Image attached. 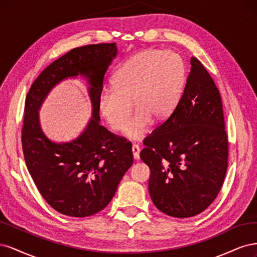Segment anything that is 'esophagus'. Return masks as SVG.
Returning a JSON list of instances; mask_svg holds the SVG:
<instances>
[{
    "mask_svg": "<svg viewBox=\"0 0 257 257\" xmlns=\"http://www.w3.org/2000/svg\"><path fill=\"white\" fill-rule=\"evenodd\" d=\"M132 154H134V158L139 160V158H140V147H139V145H137V144L132 145Z\"/></svg>",
    "mask_w": 257,
    "mask_h": 257,
    "instance_id": "esophagus-1",
    "label": "esophagus"
}]
</instances>
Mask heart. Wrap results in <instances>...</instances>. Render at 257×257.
<instances>
[{
	"label": "heart",
	"instance_id": "heart-1",
	"mask_svg": "<svg viewBox=\"0 0 257 257\" xmlns=\"http://www.w3.org/2000/svg\"><path fill=\"white\" fill-rule=\"evenodd\" d=\"M113 88L99 96V110L115 131L126 127L130 139H143L151 131L153 118H167L175 106L184 84V65L178 54L156 49L141 51L114 73Z\"/></svg>",
	"mask_w": 257,
	"mask_h": 257
}]
</instances>
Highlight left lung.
Instances as JSON below:
<instances>
[{"label":"left lung","mask_w":257,"mask_h":257,"mask_svg":"<svg viewBox=\"0 0 257 257\" xmlns=\"http://www.w3.org/2000/svg\"><path fill=\"white\" fill-rule=\"evenodd\" d=\"M143 143L140 157L150 167L148 190L160 211L189 218L216 200L227 170L228 139L219 89L195 57L175 109Z\"/></svg>","instance_id":"obj_1"}]
</instances>
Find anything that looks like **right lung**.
<instances>
[{
	"label": "right lung",
	"mask_w": 257,
	"mask_h": 257,
	"mask_svg": "<svg viewBox=\"0 0 257 257\" xmlns=\"http://www.w3.org/2000/svg\"><path fill=\"white\" fill-rule=\"evenodd\" d=\"M116 54L115 43L74 48L43 70L26 98L21 131L24 160L39 193L65 216L83 218L105 208L134 163L131 143L99 125L104 73ZM79 74L89 79L93 116L79 138L57 145L43 135L38 110L54 85Z\"/></svg>",
	"instance_id": "1"
}]
</instances>
